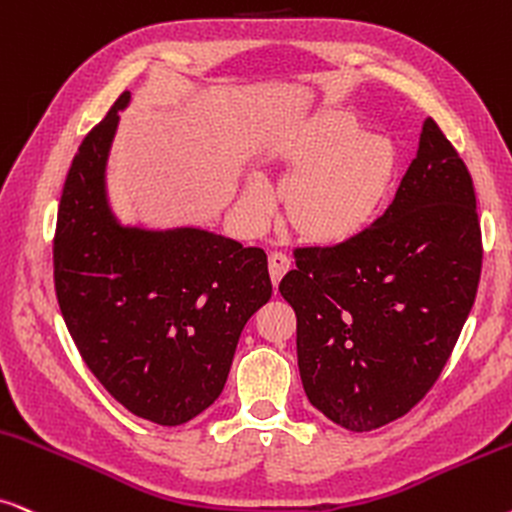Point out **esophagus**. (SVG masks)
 <instances>
[{"mask_svg": "<svg viewBox=\"0 0 512 512\" xmlns=\"http://www.w3.org/2000/svg\"><path fill=\"white\" fill-rule=\"evenodd\" d=\"M291 268V261L287 254H282V251H272L268 256V270H270V280L272 284H280V280L284 277V272Z\"/></svg>", "mask_w": 512, "mask_h": 512, "instance_id": "1", "label": "esophagus"}]
</instances>
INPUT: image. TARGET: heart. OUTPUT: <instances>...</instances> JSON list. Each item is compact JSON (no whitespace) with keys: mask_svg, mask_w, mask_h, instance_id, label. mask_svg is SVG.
<instances>
[{"mask_svg":"<svg viewBox=\"0 0 512 512\" xmlns=\"http://www.w3.org/2000/svg\"><path fill=\"white\" fill-rule=\"evenodd\" d=\"M357 131L360 122L353 112L331 110L298 138L294 164L301 171L287 190V216L303 237L348 240L374 216L393 176L395 150L388 138ZM244 207L263 221L275 207L272 190L251 178Z\"/></svg>","mask_w":512,"mask_h":512,"instance_id":"obj_1","label":"heart"}]
</instances>
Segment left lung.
I'll return each instance as SVG.
<instances>
[{
	"label": "left lung",
	"instance_id": "8db88e82",
	"mask_svg": "<svg viewBox=\"0 0 512 512\" xmlns=\"http://www.w3.org/2000/svg\"><path fill=\"white\" fill-rule=\"evenodd\" d=\"M294 261L280 294L310 404L353 433L407 414L442 374L482 270L473 178L440 126L423 122L386 214Z\"/></svg>",
	"mask_w": 512,
	"mask_h": 512
}]
</instances>
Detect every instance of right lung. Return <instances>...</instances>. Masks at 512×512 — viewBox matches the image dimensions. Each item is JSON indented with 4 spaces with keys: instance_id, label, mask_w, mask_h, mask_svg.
<instances>
[{
    "instance_id": "obj_1",
    "label": "right lung",
    "mask_w": 512,
    "mask_h": 512,
    "mask_svg": "<svg viewBox=\"0 0 512 512\" xmlns=\"http://www.w3.org/2000/svg\"><path fill=\"white\" fill-rule=\"evenodd\" d=\"M129 101L124 91L72 159L53 282L72 341L103 388L145 421L181 426L221 395L244 324L270 301L268 256L202 228L117 221L105 169Z\"/></svg>"
}]
</instances>
